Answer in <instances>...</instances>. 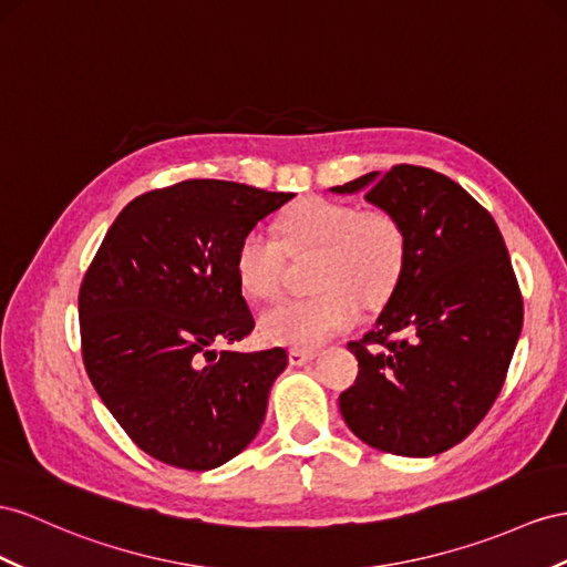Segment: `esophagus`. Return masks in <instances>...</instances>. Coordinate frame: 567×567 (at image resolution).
I'll use <instances>...</instances> for the list:
<instances>
[{
  "label": "esophagus",
  "mask_w": 567,
  "mask_h": 567,
  "mask_svg": "<svg viewBox=\"0 0 567 567\" xmlns=\"http://www.w3.org/2000/svg\"><path fill=\"white\" fill-rule=\"evenodd\" d=\"M316 359V350H299V347H295V350H289V364L295 367H301L307 364V361Z\"/></svg>",
  "instance_id": "obj_1"
}]
</instances>
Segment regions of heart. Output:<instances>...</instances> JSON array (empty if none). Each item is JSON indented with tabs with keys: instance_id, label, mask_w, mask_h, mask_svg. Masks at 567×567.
Instances as JSON below:
<instances>
[{
	"instance_id": "obj_1",
	"label": "heart",
	"mask_w": 567,
	"mask_h": 567,
	"mask_svg": "<svg viewBox=\"0 0 567 567\" xmlns=\"http://www.w3.org/2000/svg\"><path fill=\"white\" fill-rule=\"evenodd\" d=\"M280 241L260 227L246 229L235 251V272L254 299L280 292L285 251H316L307 297L282 299L260 313V336L275 344L316 347L357 323L395 295L408 268V231L385 208L313 196L289 208L278 223Z\"/></svg>"
}]
</instances>
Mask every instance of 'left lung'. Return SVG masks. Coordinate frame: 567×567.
<instances>
[{
    "label": "left lung",
    "mask_w": 567,
    "mask_h": 567,
    "mask_svg": "<svg viewBox=\"0 0 567 567\" xmlns=\"http://www.w3.org/2000/svg\"><path fill=\"white\" fill-rule=\"evenodd\" d=\"M367 192L408 231V268L375 328L347 347L359 375L340 395L357 439L429 457L457 445L501 395L522 332V292L491 213L419 165L332 186Z\"/></svg>",
    "instance_id": "8db88e82"
}]
</instances>
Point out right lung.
I'll return each instance as SVG.
<instances>
[{
	"label": "right lung",
	"instance_id": "1",
	"mask_svg": "<svg viewBox=\"0 0 567 567\" xmlns=\"http://www.w3.org/2000/svg\"><path fill=\"white\" fill-rule=\"evenodd\" d=\"M292 196L186 179L136 196L107 229L79 292L83 367L151 457L206 472L256 439L287 352L215 344L254 330L237 244Z\"/></svg>",
	"mask_w": 567,
	"mask_h": 567
}]
</instances>
